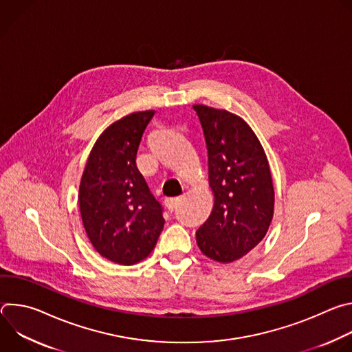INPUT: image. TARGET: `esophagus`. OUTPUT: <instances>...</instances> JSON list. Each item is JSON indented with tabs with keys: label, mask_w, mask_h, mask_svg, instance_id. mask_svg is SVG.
Returning a JSON list of instances; mask_svg holds the SVG:
<instances>
[{
	"label": "esophagus",
	"mask_w": 352,
	"mask_h": 352,
	"mask_svg": "<svg viewBox=\"0 0 352 352\" xmlns=\"http://www.w3.org/2000/svg\"><path fill=\"white\" fill-rule=\"evenodd\" d=\"M179 204H181V197H179V196L166 199V206H167L168 210H174Z\"/></svg>",
	"instance_id": "obj_1"
}]
</instances>
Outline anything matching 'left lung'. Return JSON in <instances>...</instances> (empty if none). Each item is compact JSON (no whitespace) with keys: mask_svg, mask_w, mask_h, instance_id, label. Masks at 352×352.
<instances>
[{"mask_svg":"<svg viewBox=\"0 0 352 352\" xmlns=\"http://www.w3.org/2000/svg\"><path fill=\"white\" fill-rule=\"evenodd\" d=\"M202 124L214 205L196 231L202 254L231 263L250 252L266 235L274 214L270 166L248 122L227 110L193 104Z\"/></svg>","mask_w":352,"mask_h":352,"instance_id":"obj_1","label":"left lung"}]
</instances>
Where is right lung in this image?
Masks as SVG:
<instances>
[{"label": "right lung", "instance_id": "1", "mask_svg": "<svg viewBox=\"0 0 352 352\" xmlns=\"http://www.w3.org/2000/svg\"><path fill=\"white\" fill-rule=\"evenodd\" d=\"M155 111H136L113 122L90 150L80 185L85 231L103 258L136 265L155 249L164 227L162 206L136 167L143 132Z\"/></svg>", "mask_w": 352, "mask_h": 352}]
</instances>
